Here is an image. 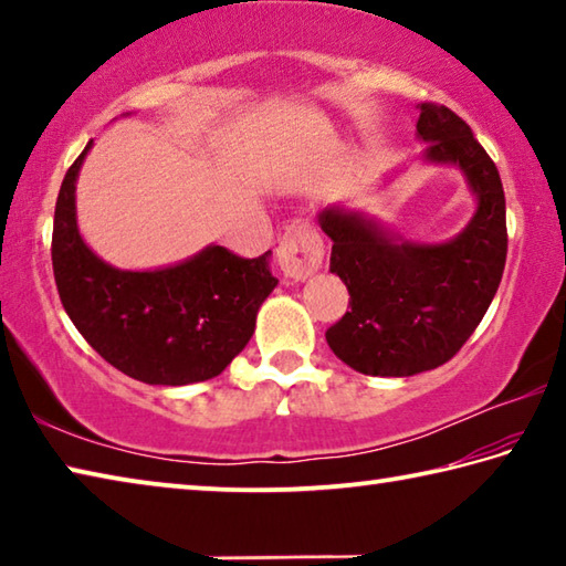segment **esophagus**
Wrapping results in <instances>:
<instances>
[{"mask_svg": "<svg viewBox=\"0 0 566 566\" xmlns=\"http://www.w3.org/2000/svg\"><path fill=\"white\" fill-rule=\"evenodd\" d=\"M324 244L319 234L306 222H296L286 229L276 247V264L286 280L304 282L322 266Z\"/></svg>", "mask_w": 566, "mask_h": 566, "instance_id": "obj_1", "label": "esophagus"}]
</instances>
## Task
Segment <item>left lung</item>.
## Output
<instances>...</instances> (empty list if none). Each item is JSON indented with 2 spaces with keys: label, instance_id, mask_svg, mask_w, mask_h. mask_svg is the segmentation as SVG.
I'll list each match as a JSON object with an SVG mask.
<instances>
[{
  "label": "left lung",
  "instance_id": "8db88e82",
  "mask_svg": "<svg viewBox=\"0 0 566 566\" xmlns=\"http://www.w3.org/2000/svg\"><path fill=\"white\" fill-rule=\"evenodd\" d=\"M417 139L427 165L462 171L474 214L447 242H411L361 209L317 214L332 239L329 272L349 290L352 312L327 329V344L354 371L411 377L462 349L500 290L506 262V207L500 171L464 119L421 102Z\"/></svg>",
  "mask_w": 566,
  "mask_h": 566
}]
</instances>
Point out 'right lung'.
<instances>
[{
    "label": "right lung",
    "instance_id": "1",
    "mask_svg": "<svg viewBox=\"0 0 566 566\" xmlns=\"http://www.w3.org/2000/svg\"><path fill=\"white\" fill-rule=\"evenodd\" d=\"M92 145L64 175L54 209L52 264L66 314L94 352L145 385L185 387L222 375L276 286L272 252L242 260L209 244L157 270L104 262L76 224V179Z\"/></svg>",
    "mask_w": 566,
    "mask_h": 566
}]
</instances>
